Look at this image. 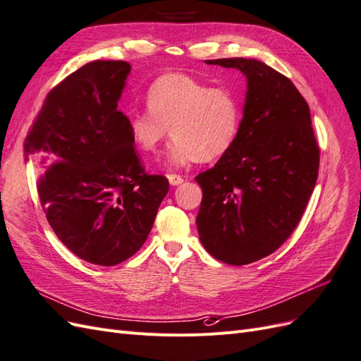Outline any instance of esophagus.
Returning a JSON list of instances; mask_svg holds the SVG:
<instances>
[{
  "label": "esophagus",
  "mask_w": 361,
  "mask_h": 361,
  "mask_svg": "<svg viewBox=\"0 0 361 361\" xmlns=\"http://www.w3.org/2000/svg\"><path fill=\"white\" fill-rule=\"evenodd\" d=\"M169 182H170V185H173V187H176V185H180L183 182V178L179 176V174L171 173V174H169Z\"/></svg>",
  "instance_id": "1"
}]
</instances>
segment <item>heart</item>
<instances>
[{"label":"heart","instance_id":"obj_1","mask_svg":"<svg viewBox=\"0 0 361 361\" xmlns=\"http://www.w3.org/2000/svg\"><path fill=\"white\" fill-rule=\"evenodd\" d=\"M146 111L130 114L128 130L135 146L154 154L171 134L170 167L214 161L231 150L243 125V102L228 87H211L187 73H166L146 93Z\"/></svg>","mask_w":361,"mask_h":361}]
</instances>
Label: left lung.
Here are the masks:
<instances>
[{
    "instance_id": "1",
    "label": "left lung",
    "mask_w": 361,
    "mask_h": 361,
    "mask_svg": "<svg viewBox=\"0 0 361 361\" xmlns=\"http://www.w3.org/2000/svg\"><path fill=\"white\" fill-rule=\"evenodd\" d=\"M247 76L241 130L215 166L195 176L203 191V247L228 265H247L281 247L298 226L319 170L309 104L297 87L253 59L206 60Z\"/></svg>"
}]
</instances>
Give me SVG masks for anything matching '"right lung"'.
Instances as JSON below:
<instances>
[{"mask_svg":"<svg viewBox=\"0 0 361 361\" xmlns=\"http://www.w3.org/2000/svg\"><path fill=\"white\" fill-rule=\"evenodd\" d=\"M126 61L96 60L47 94L24 143L48 223L73 255L122 264L147 239L169 179L146 173L117 102Z\"/></svg>","mask_w":361,"mask_h":361,"instance_id":"1","label":"right lung"}]
</instances>
